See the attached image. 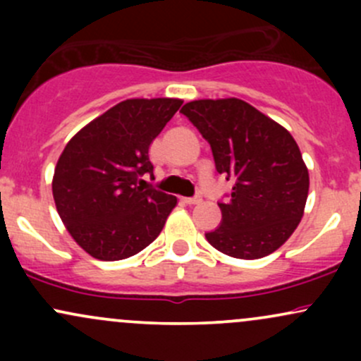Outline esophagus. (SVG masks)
<instances>
[{
  "mask_svg": "<svg viewBox=\"0 0 361 361\" xmlns=\"http://www.w3.org/2000/svg\"><path fill=\"white\" fill-rule=\"evenodd\" d=\"M183 202H185V204H188V205H198V204H202V197H200V195H197V197L183 198Z\"/></svg>",
  "mask_w": 361,
  "mask_h": 361,
  "instance_id": "esophagus-1",
  "label": "esophagus"
}]
</instances>
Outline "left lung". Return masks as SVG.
Wrapping results in <instances>:
<instances>
[{
	"label": "left lung",
	"mask_w": 361,
	"mask_h": 361,
	"mask_svg": "<svg viewBox=\"0 0 361 361\" xmlns=\"http://www.w3.org/2000/svg\"><path fill=\"white\" fill-rule=\"evenodd\" d=\"M181 114L212 147L215 168L234 180L222 224L205 238L239 259L271 255L299 226L309 171L295 139L279 122L239 98L195 100Z\"/></svg>",
	"instance_id": "1"
}]
</instances>
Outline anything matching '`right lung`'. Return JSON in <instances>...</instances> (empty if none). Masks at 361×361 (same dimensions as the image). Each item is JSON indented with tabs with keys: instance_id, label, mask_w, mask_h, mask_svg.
I'll list each match as a JSON object with an SVG mask.
<instances>
[{
	"instance_id": "right-lung-1",
	"label": "right lung",
	"mask_w": 361,
	"mask_h": 361,
	"mask_svg": "<svg viewBox=\"0 0 361 361\" xmlns=\"http://www.w3.org/2000/svg\"><path fill=\"white\" fill-rule=\"evenodd\" d=\"M180 98H130L91 120L57 159L52 195L71 238L93 258L137 255L163 231L178 200L137 186L152 175L149 147L181 106Z\"/></svg>"
}]
</instances>
